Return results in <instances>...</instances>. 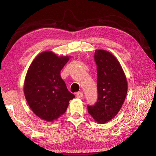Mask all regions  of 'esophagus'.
<instances>
[{
	"label": "esophagus",
	"mask_w": 156,
	"mask_h": 156,
	"mask_svg": "<svg viewBox=\"0 0 156 156\" xmlns=\"http://www.w3.org/2000/svg\"><path fill=\"white\" fill-rule=\"evenodd\" d=\"M76 96H77V98H81L83 97V92H79L77 93Z\"/></svg>",
	"instance_id": "34e87169"
}]
</instances>
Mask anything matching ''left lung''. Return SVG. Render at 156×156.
Wrapping results in <instances>:
<instances>
[{
  "label": "left lung",
  "mask_w": 156,
  "mask_h": 156,
  "mask_svg": "<svg viewBox=\"0 0 156 156\" xmlns=\"http://www.w3.org/2000/svg\"><path fill=\"white\" fill-rule=\"evenodd\" d=\"M94 60L97 64L98 98L88 111L95 122L105 124L119 112L127 92V82L119 60L110 52L96 49Z\"/></svg>",
  "instance_id": "8db88e82"
}]
</instances>
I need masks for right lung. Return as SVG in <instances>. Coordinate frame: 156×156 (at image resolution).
I'll return each instance as SVG.
<instances>
[{
	"label": "right lung",
	"mask_w": 156,
	"mask_h": 156,
	"mask_svg": "<svg viewBox=\"0 0 156 156\" xmlns=\"http://www.w3.org/2000/svg\"><path fill=\"white\" fill-rule=\"evenodd\" d=\"M69 56H57L51 51L42 52L32 61L26 74L25 96L31 110L47 122L58 119L75 98L60 76Z\"/></svg>",
	"instance_id": "1"
}]
</instances>
